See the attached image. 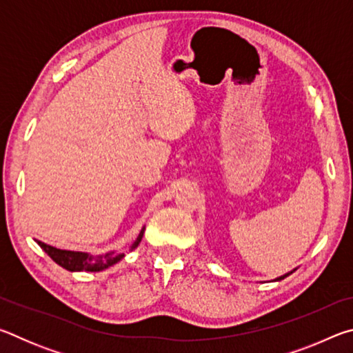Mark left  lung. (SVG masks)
<instances>
[{"mask_svg": "<svg viewBox=\"0 0 353 353\" xmlns=\"http://www.w3.org/2000/svg\"><path fill=\"white\" fill-rule=\"evenodd\" d=\"M296 270H292V271H290V272H286V274H283V276H280V277H277V279H274V282H279V280H282V279H285V277H288L290 274H292Z\"/></svg>", "mask_w": 353, "mask_h": 353, "instance_id": "1", "label": "left lung"}]
</instances>
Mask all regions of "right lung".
<instances>
[{
    "instance_id": "obj_1",
    "label": "right lung",
    "mask_w": 353,
    "mask_h": 353,
    "mask_svg": "<svg viewBox=\"0 0 353 353\" xmlns=\"http://www.w3.org/2000/svg\"><path fill=\"white\" fill-rule=\"evenodd\" d=\"M143 234H145V225L141 227L139 236L135 238V241L130 244L129 250H134L137 246H139ZM35 243L45 250V252L54 260L59 266L65 268L67 271L71 272H77V271H88V272H99L103 270H107L118 263L119 260L124 259V254L117 252V250H110V252L101 254V255H93L88 252H79V250H63V249H57L52 248L50 244H46L43 241L35 240Z\"/></svg>"
}]
</instances>
